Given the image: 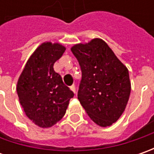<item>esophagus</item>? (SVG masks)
Here are the masks:
<instances>
[{
  "mask_svg": "<svg viewBox=\"0 0 154 154\" xmlns=\"http://www.w3.org/2000/svg\"><path fill=\"white\" fill-rule=\"evenodd\" d=\"M70 89H71L74 93H76V88H75V86H74V85H72V86H70Z\"/></svg>",
  "mask_w": 154,
  "mask_h": 154,
  "instance_id": "1",
  "label": "esophagus"
}]
</instances>
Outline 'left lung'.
<instances>
[{"instance_id":"left-lung-1","label":"left lung","mask_w":154,"mask_h":154,"mask_svg":"<svg viewBox=\"0 0 154 154\" xmlns=\"http://www.w3.org/2000/svg\"><path fill=\"white\" fill-rule=\"evenodd\" d=\"M71 51L81 70L78 99L95 123L111 125L121 116L129 98L128 70L102 39L74 45Z\"/></svg>"}]
</instances>
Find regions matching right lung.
Masks as SVG:
<instances>
[{"instance_id":"right-lung-1","label":"right lung","mask_w":154,"mask_h":154,"mask_svg":"<svg viewBox=\"0 0 154 154\" xmlns=\"http://www.w3.org/2000/svg\"><path fill=\"white\" fill-rule=\"evenodd\" d=\"M59 44L44 43L26 62L17 84V93L26 115L41 128H49L66 113L74 93L54 70L65 52Z\"/></svg>"}]
</instances>
